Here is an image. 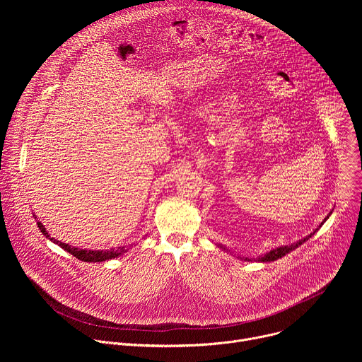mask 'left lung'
<instances>
[{
  "label": "left lung",
  "instance_id": "8db88e82",
  "mask_svg": "<svg viewBox=\"0 0 362 362\" xmlns=\"http://www.w3.org/2000/svg\"><path fill=\"white\" fill-rule=\"evenodd\" d=\"M331 214H332V211L328 214V216L320 223V226L313 232V233H309L308 236H305L303 239H299L298 242H293V243H291V245H284V246H278V247H275V249H271L269 252H267V253H264V255H259V256H240V255H235L238 259H240V261H247V262H274V261H278L279 257H284L285 255H288L289 252H292V250H295L296 247H299L303 242H306L309 238H313L317 232H318V229L327 222V219L331 216ZM218 247H221L222 250H225V252H228V253H232L233 255V252H230V249H228L226 246H223L222 243H215Z\"/></svg>",
  "mask_w": 362,
  "mask_h": 362
}]
</instances>
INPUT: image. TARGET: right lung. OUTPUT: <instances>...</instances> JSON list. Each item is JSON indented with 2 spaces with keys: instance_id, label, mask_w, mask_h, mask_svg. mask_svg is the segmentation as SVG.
I'll return each instance as SVG.
<instances>
[{
  "instance_id": "obj_1",
  "label": "right lung",
  "mask_w": 362,
  "mask_h": 362,
  "mask_svg": "<svg viewBox=\"0 0 362 362\" xmlns=\"http://www.w3.org/2000/svg\"><path fill=\"white\" fill-rule=\"evenodd\" d=\"M34 218H35V221H37L38 229L41 230V233H42L47 239H49L53 243L59 245L62 249H64L66 252L71 253L73 256L77 257V259H80V261H83V262H105V261H110V259H115V257H119V256L124 255V253L129 250V247H126V246H117V247H112V249H109V250H95V249L93 250V249H78V247H74V246H71V245H69V243L60 242V240H57L56 238L49 236V233L47 232L45 226L37 219L35 215H34Z\"/></svg>"
}]
</instances>
